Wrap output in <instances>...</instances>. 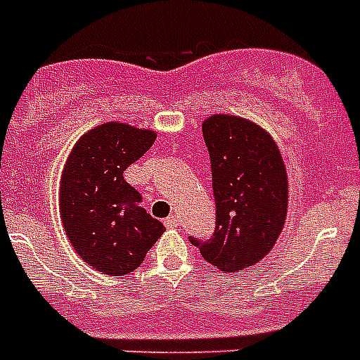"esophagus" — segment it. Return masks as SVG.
Instances as JSON below:
<instances>
[{
	"instance_id": "1",
	"label": "esophagus",
	"mask_w": 360,
	"mask_h": 360,
	"mask_svg": "<svg viewBox=\"0 0 360 360\" xmlns=\"http://www.w3.org/2000/svg\"><path fill=\"white\" fill-rule=\"evenodd\" d=\"M165 226L170 227V229H174V227L179 226V218H177V216H175V214L168 216V218H166V220H165Z\"/></svg>"
}]
</instances>
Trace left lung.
Masks as SVG:
<instances>
[{"instance_id":"obj_1","label":"left lung","mask_w":360,"mask_h":360,"mask_svg":"<svg viewBox=\"0 0 360 360\" xmlns=\"http://www.w3.org/2000/svg\"><path fill=\"white\" fill-rule=\"evenodd\" d=\"M212 168L216 226L209 240L190 236L224 274L257 264L276 246L286 220L288 179L279 148L262 127L231 114L201 125Z\"/></svg>"}]
</instances>
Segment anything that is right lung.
Here are the masks:
<instances>
[{
    "label": "right lung",
    "instance_id": "add662e5",
    "mask_svg": "<svg viewBox=\"0 0 360 360\" xmlns=\"http://www.w3.org/2000/svg\"><path fill=\"white\" fill-rule=\"evenodd\" d=\"M155 139V131L107 122L84 133L64 165L58 207L66 236L86 264L107 276L136 270L165 233L124 179Z\"/></svg>",
    "mask_w": 360,
    "mask_h": 360
}]
</instances>
